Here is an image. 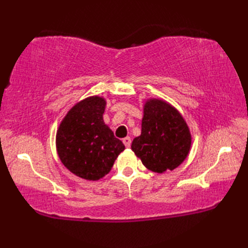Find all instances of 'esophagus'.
Instances as JSON below:
<instances>
[{
  "label": "esophagus",
  "instance_id": "esophagus-1",
  "mask_svg": "<svg viewBox=\"0 0 248 248\" xmlns=\"http://www.w3.org/2000/svg\"><path fill=\"white\" fill-rule=\"evenodd\" d=\"M123 143L124 144L125 147H127V148H129V147L131 146V139L129 138V136H128V138H124V139L123 140Z\"/></svg>",
  "mask_w": 248,
  "mask_h": 248
}]
</instances>
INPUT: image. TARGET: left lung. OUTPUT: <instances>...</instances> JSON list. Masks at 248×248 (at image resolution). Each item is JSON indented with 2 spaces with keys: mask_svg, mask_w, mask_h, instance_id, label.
<instances>
[{
  "mask_svg": "<svg viewBox=\"0 0 248 248\" xmlns=\"http://www.w3.org/2000/svg\"><path fill=\"white\" fill-rule=\"evenodd\" d=\"M191 144L192 136L182 115L164 100H147L141 133L131 145L141 163L155 172L172 170L186 159Z\"/></svg>",
  "mask_w": 248,
  "mask_h": 248,
  "instance_id": "left-lung-1",
  "label": "left lung"
}]
</instances>
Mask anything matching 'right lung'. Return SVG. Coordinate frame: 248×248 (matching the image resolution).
I'll use <instances>...</instances> for the list:
<instances>
[{
  "mask_svg": "<svg viewBox=\"0 0 248 248\" xmlns=\"http://www.w3.org/2000/svg\"><path fill=\"white\" fill-rule=\"evenodd\" d=\"M107 101L99 96L78 102L62 120L56 150L62 164L76 176L96 181L108 175L124 145L103 121Z\"/></svg>",
  "mask_w": 248,
  "mask_h": 248,
  "instance_id": "1",
  "label": "right lung"
}]
</instances>
